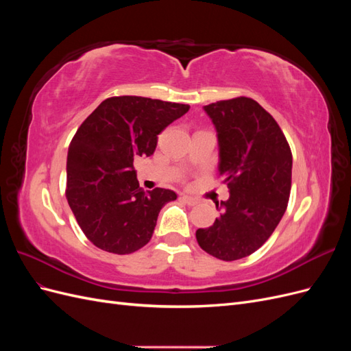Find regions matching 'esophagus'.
<instances>
[{"instance_id": "obj_1", "label": "esophagus", "mask_w": 351, "mask_h": 351, "mask_svg": "<svg viewBox=\"0 0 351 351\" xmlns=\"http://www.w3.org/2000/svg\"><path fill=\"white\" fill-rule=\"evenodd\" d=\"M182 200L184 202V204H187V205H190V206L196 205L197 202H199L196 197H193V196H189V195H183V196H182Z\"/></svg>"}]
</instances>
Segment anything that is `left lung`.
<instances>
[{"label":"left lung","instance_id":"left-lung-1","mask_svg":"<svg viewBox=\"0 0 351 351\" xmlns=\"http://www.w3.org/2000/svg\"><path fill=\"white\" fill-rule=\"evenodd\" d=\"M219 146V176L230 197L217 204L221 217L196 231L199 246L221 261L256 252L277 228L291 189L290 145L274 117L252 98L205 105Z\"/></svg>","mask_w":351,"mask_h":351}]
</instances>
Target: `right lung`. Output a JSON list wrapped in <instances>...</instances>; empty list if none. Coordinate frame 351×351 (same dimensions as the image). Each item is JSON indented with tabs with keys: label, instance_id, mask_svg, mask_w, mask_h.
<instances>
[{
	"label": "right lung",
	"instance_id": "obj_1",
	"mask_svg": "<svg viewBox=\"0 0 351 351\" xmlns=\"http://www.w3.org/2000/svg\"><path fill=\"white\" fill-rule=\"evenodd\" d=\"M189 108L143 97H112L82 123L69 146L66 197L95 246L129 254L149 243L159 210L177 195L161 187L143 192L133 161L151 156L158 134Z\"/></svg>",
	"mask_w": 351,
	"mask_h": 351
}]
</instances>
